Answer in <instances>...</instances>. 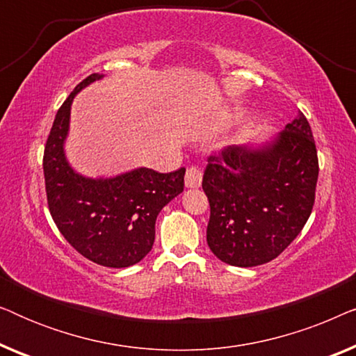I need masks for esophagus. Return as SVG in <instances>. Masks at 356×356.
Segmentation results:
<instances>
[{
	"label": "esophagus",
	"instance_id": "34e87169",
	"mask_svg": "<svg viewBox=\"0 0 356 356\" xmlns=\"http://www.w3.org/2000/svg\"><path fill=\"white\" fill-rule=\"evenodd\" d=\"M202 183V173L197 167H189L184 175V184L186 188H199Z\"/></svg>",
	"mask_w": 356,
	"mask_h": 356
}]
</instances>
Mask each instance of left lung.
<instances>
[{"mask_svg": "<svg viewBox=\"0 0 356 356\" xmlns=\"http://www.w3.org/2000/svg\"><path fill=\"white\" fill-rule=\"evenodd\" d=\"M318 173L313 133L301 111L264 143L211 155L202 178L211 206V251L236 267L275 259L308 222Z\"/></svg>", "mask_w": 356, "mask_h": 356, "instance_id": "8db88e82", "label": "left lung"}]
</instances>
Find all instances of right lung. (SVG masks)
I'll list each match as a JSON object with an SVG mask.
<instances>
[{"label": "right lung", "mask_w": 356, "mask_h": 356, "mask_svg": "<svg viewBox=\"0 0 356 356\" xmlns=\"http://www.w3.org/2000/svg\"><path fill=\"white\" fill-rule=\"evenodd\" d=\"M102 77H86L58 110L43 154V175L50 213L66 241L95 264L121 269L138 264L152 250L159 212L183 193L186 170L157 173L139 167L90 178L71 167L65 144L72 100Z\"/></svg>", "instance_id": "obj_1"}]
</instances>
